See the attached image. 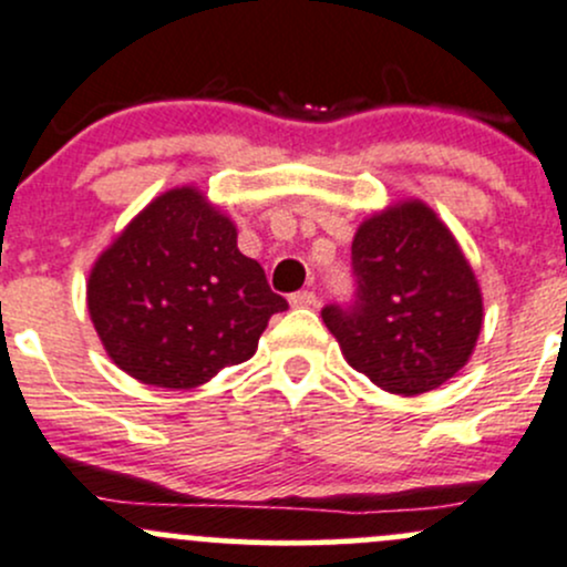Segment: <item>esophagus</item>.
Returning a JSON list of instances; mask_svg holds the SVG:
<instances>
[{
  "label": "esophagus",
  "instance_id": "1",
  "mask_svg": "<svg viewBox=\"0 0 567 567\" xmlns=\"http://www.w3.org/2000/svg\"><path fill=\"white\" fill-rule=\"evenodd\" d=\"M318 299H315L312 290H299V293L290 296V307H315Z\"/></svg>",
  "mask_w": 567,
  "mask_h": 567
}]
</instances>
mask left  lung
<instances>
[{"mask_svg":"<svg viewBox=\"0 0 567 567\" xmlns=\"http://www.w3.org/2000/svg\"><path fill=\"white\" fill-rule=\"evenodd\" d=\"M353 274V303L326 307L323 323L355 372L378 389L415 396L470 361L484 296L449 225L424 200H399L363 219Z\"/></svg>","mask_w":567,"mask_h":567,"instance_id":"left-lung-1","label":"left lung"}]
</instances>
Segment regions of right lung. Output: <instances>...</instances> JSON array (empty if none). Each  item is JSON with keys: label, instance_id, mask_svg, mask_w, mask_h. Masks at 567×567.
<instances>
[{"label": "right lung", "instance_id": "add662e5", "mask_svg": "<svg viewBox=\"0 0 567 567\" xmlns=\"http://www.w3.org/2000/svg\"><path fill=\"white\" fill-rule=\"evenodd\" d=\"M236 225L198 187H174L135 214L89 271L86 307L105 353L130 378L171 391L252 359L288 301Z\"/></svg>", "mask_w": 567, "mask_h": 567}]
</instances>
